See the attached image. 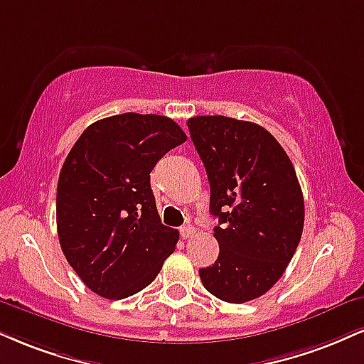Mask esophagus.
Here are the masks:
<instances>
[{
    "label": "esophagus",
    "mask_w": 364,
    "mask_h": 364,
    "mask_svg": "<svg viewBox=\"0 0 364 364\" xmlns=\"http://www.w3.org/2000/svg\"><path fill=\"white\" fill-rule=\"evenodd\" d=\"M195 227H191V225H183L181 229H179V234H181V237L183 239H190V237H193L195 235Z\"/></svg>",
    "instance_id": "esophagus-1"
}]
</instances>
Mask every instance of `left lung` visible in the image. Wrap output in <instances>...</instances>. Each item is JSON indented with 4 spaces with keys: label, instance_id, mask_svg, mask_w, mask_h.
<instances>
[{
    "label": "left lung",
    "instance_id": "left-lung-1",
    "mask_svg": "<svg viewBox=\"0 0 364 364\" xmlns=\"http://www.w3.org/2000/svg\"><path fill=\"white\" fill-rule=\"evenodd\" d=\"M210 183L217 261L200 269L217 299L244 304L282 278L304 230V195L277 139L252 122L213 115L188 120Z\"/></svg>",
    "mask_w": 364,
    "mask_h": 364
}]
</instances>
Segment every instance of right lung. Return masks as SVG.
I'll list each match as a JSON object with an SVG mask.
<instances>
[{
    "mask_svg": "<svg viewBox=\"0 0 364 364\" xmlns=\"http://www.w3.org/2000/svg\"><path fill=\"white\" fill-rule=\"evenodd\" d=\"M186 142L163 115L122 113L91 124L65 157L57 183L63 252L96 295L122 300L154 282L179 232L161 224L151 171Z\"/></svg>",
    "mask_w": 364,
    "mask_h": 364,
    "instance_id": "1",
    "label": "right lung"
}]
</instances>
